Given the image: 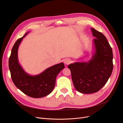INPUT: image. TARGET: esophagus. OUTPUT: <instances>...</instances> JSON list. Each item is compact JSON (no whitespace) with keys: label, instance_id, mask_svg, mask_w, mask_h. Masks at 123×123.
<instances>
[{"label":"esophagus","instance_id":"esophagus-1","mask_svg":"<svg viewBox=\"0 0 123 123\" xmlns=\"http://www.w3.org/2000/svg\"><path fill=\"white\" fill-rule=\"evenodd\" d=\"M64 63H65L66 65H68L69 64L71 63V60H70V59H69V58H66V59H65L64 60Z\"/></svg>","mask_w":123,"mask_h":123}]
</instances>
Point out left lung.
I'll use <instances>...</instances> for the list:
<instances>
[{"instance_id":"8db88e82","label":"left lung","mask_w":123,"mask_h":123,"mask_svg":"<svg viewBox=\"0 0 123 123\" xmlns=\"http://www.w3.org/2000/svg\"><path fill=\"white\" fill-rule=\"evenodd\" d=\"M95 52L89 62H75L68 65L76 90L90 94L99 91L105 85L113 70L112 49L104 35L91 28Z\"/></svg>"}]
</instances>
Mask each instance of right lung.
Segmentation results:
<instances>
[{
    "label": "right lung",
    "instance_id": "right-lung-1",
    "mask_svg": "<svg viewBox=\"0 0 123 123\" xmlns=\"http://www.w3.org/2000/svg\"><path fill=\"white\" fill-rule=\"evenodd\" d=\"M29 32L14 43L9 60L11 78L15 86L24 94L32 98H41L53 91L57 74L64 68L63 63L52 66L36 75L26 73L18 62V49L23 38Z\"/></svg>",
    "mask_w": 123,
    "mask_h": 123
}]
</instances>
